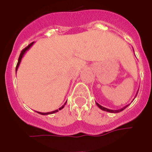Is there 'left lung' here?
<instances>
[{
    "label": "left lung",
    "mask_w": 152,
    "mask_h": 152,
    "mask_svg": "<svg viewBox=\"0 0 152 152\" xmlns=\"http://www.w3.org/2000/svg\"><path fill=\"white\" fill-rule=\"evenodd\" d=\"M137 94H138V92H137ZM137 96V94L135 95V96ZM96 106H97V107L100 109V110H102L107 111V112H109V113H116L121 112V111H123V110H125V109H126V107H127L129 105H129L125 106L124 107H123V108H121V109H119V110H110V109H107V108H106V107H102V106L100 105V104H99V103H96Z\"/></svg>",
    "instance_id": "1"
}]
</instances>
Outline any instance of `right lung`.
I'll use <instances>...</instances> for the list:
<instances>
[{
  "label": "right lung",
  "mask_w": 152,
  "mask_h": 152,
  "mask_svg": "<svg viewBox=\"0 0 152 152\" xmlns=\"http://www.w3.org/2000/svg\"><path fill=\"white\" fill-rule=\"evenodd\" d=\"M33 43H34V42H32V43H30V44H29V45H28L27 47H26V48H25V49H23V50H22V52H21L20 55V57H19L18 62H17V67H16V72H17V69H18V67H19V65H20V61H21V60H22V58L23 57L24 54H25V53H26V51H27V50H29V48H30V47L32 46V45H33ZM66 103H67V101L65 102V103H64V105H63L62 107H60V108L58 109V110H54V111H52V112H48V113H41V112H37V111H36V112L38 113L41 114V115H49V114H52V113H57V112H58V110H61V109H63V108H64V105H65V104H66Z\"/></svg>",
  "instance_id": "obj_1"
}]
</instances>
